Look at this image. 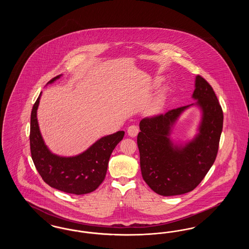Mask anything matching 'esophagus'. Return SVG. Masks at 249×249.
I'll return each mask as SVG.
<instances>
[{
  "label": "esophagus",
  "instance_id": "obj_1",
  "mask_svg": "<svg viewBox=\"0 0 249 249\" xmlns=\"http://www.w3.org/2000/svg\"><path fill=\"white\" fill-rule=\"evenodd\" d=\"M127 132H128V134H129L130 136H131V137H134V136H136V135L138 134V132H139V128H138V126H137V125H130V127L128 128Z\"/></svg>",
  "mask_w": 249,
  "mask_h": 249
}]
</instances>
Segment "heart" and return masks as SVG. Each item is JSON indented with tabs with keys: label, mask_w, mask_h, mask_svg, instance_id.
<instances>
[{
	"label": "heart",
	"mask_w": 249,
	"mask_h": 249,
	"mask_svg": "<svg viewBox=\"0 0 249 249\" xmlns=\"http://www.w3.org/2000/svg\"><path fill=\"white\" fill-rule=\"evenodd\" d=\"M159 109H160V104H159V103H155L154 105H152V106L150 107L149 111H150L151 113H156V112L159 111Z\"/></svg>",
	"instance_id": "1"
}]
</instances>
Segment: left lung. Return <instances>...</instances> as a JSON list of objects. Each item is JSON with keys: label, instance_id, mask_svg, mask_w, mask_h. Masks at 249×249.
Returning <instances> with one entry per match:
<instances>
[{"label": "left lung", "instance_id": "8db88e82", "mask_svg": "<svg viewBox=\"0 0 249 249\" xmlns=\"http://www.w3.org/2000/svg\"><path fill=\"white\" fill-rule=\"evenodd\" d=\"M192 97L202 112L199 134L185 146L170 140L171 127L190 106L171 109L165 114L140 121L137 144L142 177L148 187L162 196H175L194 190L215 160L223 128V111L213 88L197 75Z\"/></svg>", "mask_w": 249, "mask_h": 249}]
</instances>
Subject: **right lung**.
<instances>
[{
	"label": "right lung",
	"mask_w": 249,
	"mask_h": 249,
	"mask_svg": "<svg viewBox=\"0 0 249 249\" xmlns=\"http://www.w3.org/2000/svg\"><path fill=\"white\" fill-rule=\"evenodd\" d=\"M59 76L52 78L48 83H52ZM40 95L33 107L30 130L31 154L36 170L43 180L56 190L76 195L94 191L105 180L110 156L123 139L125 132L120 130L105 136L75 157L65 158L52 154L43 141L36 119Z\"/></svg>",
	"instance_id": "obj_1"
}]
</instances>
